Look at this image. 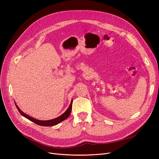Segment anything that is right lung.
Wrapping results in <instances>:
<instances>
[{
  "label": "right lung",
  "mask_w": 159,
  "mask_h": 159,
  "mask_svg": "<svg viewBox=\"0 0 159 159\" xmlns=\"http://www.w3.org/2000/svg\"><path fill=\"white\" fill-rule=\"evenodd\" d=\"M72 102H73V100H71V103H70V105L69 107L68 108V109H67L63 114L61 115L60 116H59L58 117H57V118H55V119H54L48 120V121H47V120H46V121H42V120H38V119H34V118H33V117H30L29 115H26V113L22 112V111L20 109V108H19V107L17 106L16 104H15V105H16V108H17L18 110L19 113H20L22 115V116L26 117V118L28 119H29L30 121H31L34 122V123L38 125H40V126L52 127V126L56 125L60 123L61 122V121H64V120H66L67 118H68V117L70 116V115L71 111Z\"/></svg>",
  "instance_id": "add662e5"
}]
</instances>
